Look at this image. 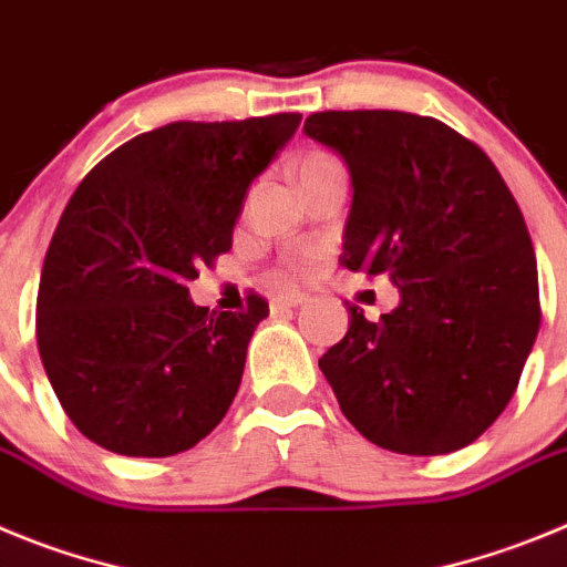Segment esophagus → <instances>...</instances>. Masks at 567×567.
<instances>
[{
    "instance_id": "34e87169",
    "label": "esophagus",
    "mask_w": 567,
    "mask_h": 567,
    "mask_svg": "<svg viewBox=\"0 0 567 567\" xmlns=\"http://www.w3.org/2000/svg\"><path fill=\"white\" fill-rule=\"evenodd\" d=\"M305 299H308V296L299 293V290H282V293H277L271 299V310H274V313H282V310L299 308Z\"/></svg>"
}]
</instances>
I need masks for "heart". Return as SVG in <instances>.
<instances>
[{
    "label": "heart",
    "instance_id": "obj_1",
    "mask_svg": "<svg viewBox=\"0 0 567 567\" xmlns=\"http://www.w3.org/2000/svg\"><path fill=\"white\" fill-rule=\"evenodd\" d=\"M321 161H330V157L328 155H308L302 163H299V166H296V169H302V166H313V163H321Z\"/></svg>",
    "mask_w": 567,
    "mask_h": 567
}]
</instances>
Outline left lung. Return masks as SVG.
I'll return each mask as SVG.
<instances>
[{
	"instance_id": "left-lung-1",
	"label": "left lung",
	"mask_w": 567,
	"mask_h": 567,
	"mask_svg": "<svg viewBox=\"0 0 567 567\" xmlns=\"http://www.w3.org/2000/svg\"><path fill=\"white\" fill-rule=\"evenodd\" d=\"M305 135L350 172L339 262L398 288L319 359L344 417L401 455L468 446L506 410L539 330L537 257L486 152L435 118L313 112Z\"/></svg>"
}]
</instances>
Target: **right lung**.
Returning a JSON list of instances; mask_svg holds the SVG:
<instances>
[{
  "label": "right lung",
  "mask_w": 567,
  "mask_h": 567,
  "mask_svg": "<svg viewBox=\"0 0 567 567\" xmlns=\"http://www.w3.org/2000/svg\"><path fill=\"white\" fill-rule=\"evenodd\" d=\"M299 121H175L110 152L75 188L44 257L35 341L81 435L115 455L169 457L226 417L268 302L208 313L186 285L231 248L248 188Z\"/></svg>",
  "instance_id": "right-lung-1"
}]
</instances>
